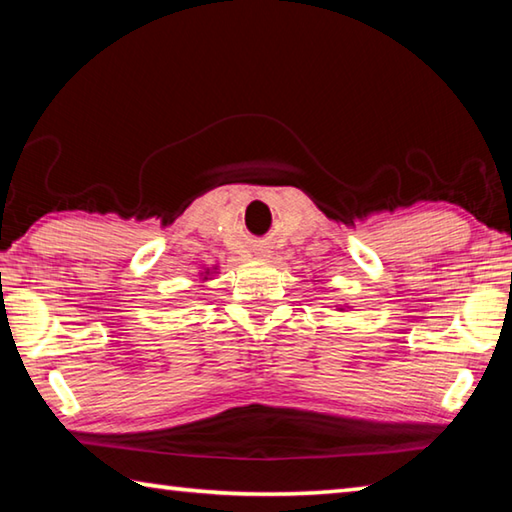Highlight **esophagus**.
Masks as SVG:
<instances>
[{
  "instance_id": "obj_1",
  "label": "esophagus",
  "mask_w": 512,
  "mask_h": 512,
  "mask_svg": "<svg viewBox=\"0 0 512 512\" xmlns=\"http://www.w3.org/2000/svg\"><path fill=\"white\" fill-rule=\"evenodd\" d=\"M255 255H257V257H262V259H266V257H271V250H266V248H259Z\"/></svg>"
}]
</instances>
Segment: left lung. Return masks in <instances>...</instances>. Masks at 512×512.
<instances>
[{
    "instance_id": "left-lung-1",
    "label": "left lung",
    "mask_w": 512,
    "mask_h": 512,
    "mask_svg": "<svg viewBox=\"0 0 512 512\" xmlns=\"http://www.w3.org/2000/svg\"><path fill=\"white\" fill-rule=\"evenodd\" d=\"M336 311H345V305H339V307H336Z\"/></svg>"
}]
</instances>
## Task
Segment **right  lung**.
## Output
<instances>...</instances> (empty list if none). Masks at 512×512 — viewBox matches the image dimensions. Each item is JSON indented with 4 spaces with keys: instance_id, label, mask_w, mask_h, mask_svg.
I'll use <instances>...</instances> for the list:
<instances>
[{
    "instance_id": "obj_1",
    "label": "right lung",
    "mask_w": 512,
    "mask_h": 512,
    "mask_svg": "<svg viewBox=\"0 0 512 512\" xmlns=\"http://www.w3.org/2000/svg\"><path fill=\"white\" fill-rule=\"evenodd\" d=\"M212 273H216V266H214V268H205V271L201 273V280H203V282H207V280H212V277H210Z\"/></svg>"
}]
</instances>
